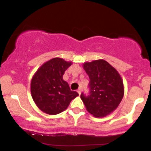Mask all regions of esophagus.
Instances as JSON below:
<instances>
[{
	"instance_id": "obj_1",
	"label": "esophagus",
	"mask_w": 151,
	"mask_h": 151,
	"mask_svg": "<svg viewBox=\"0 0 151 151\" xmlns=\"http://www.w3.org/2000/svg\"><path fill=\"white\" fill-rule=\"evenodd\" d=\"M77 92H78V93H79V95H80V94H81V89H78V90H77Z\"/></svg>"
}]
</instances>
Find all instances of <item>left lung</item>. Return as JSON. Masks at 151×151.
<instances>
[{"instance_id":"obj_1","label":"left lung","mask_w":151,"mask_h":151,"mask_svg":"<svg viewBox=\"0 0 151 151\" xmlns=\"http://www.w3.org/2000/svg\"><path fill=\"white\" fill-rule=\"evenodd\" d=\"M83 68L89 77V95L81 94L86 109L96 118L106 116L119 106L124 96L122 78L104 60L84 62Z\"/></svg>"}]
</instances>
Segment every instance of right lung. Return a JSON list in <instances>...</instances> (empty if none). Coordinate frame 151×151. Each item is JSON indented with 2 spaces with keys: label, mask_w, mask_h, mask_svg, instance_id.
Listing matches in <instances>:
<instances>
[{
  "label": "right lung",
  "mask_w": 151,
  "mask_h": 151,
  "mask_svg": "<svg viewBox=\"0 0 151 151\" xmlns=\"http://www.w3.org/2000/svg\"><path fill=\"white\" fill-rule=\"evenodd\" d=\"M72 64L62 58H52L45 62L32 77L30 84L32 99L45 114L61 113L79 96L77 91H71L68 83L63 79L65 72Z\"/></svg>",
  "instance_id": "obj_1"
}]
</instances>
